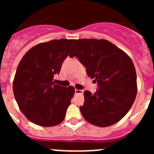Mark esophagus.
I'll return each instance as SVG.
<instances>
[{"label": "esophagus", "mask_w": 154, "mask_h": 154, "mask_svg": "<svg viewBox=\"0 0 154 154\" xmlns=\"http://www.w3.org/2000/svg\"><path fill=\"white\" fill-rule=\"evenodd\" d=\"M75 94H82L83 93V90H80V89H75Z\"/></svg>", "instance_id": "esophagus-1"}]
</instances>
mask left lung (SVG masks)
Segmentation results:
<instances>
[{"label":"left lung","mask_w":154,"mask_h":154,"mask_svg":"<svg viewBox=\"0 0 154 154\" xmlns=\"http://www.w3.org/2000/svg\"><path fill=\"white\" fill-rule=\"evenodd\" d=\"M77 57L87 75L97 82L99 89L92 95L84 92L80 107L84 119L91 124L106 127L123 119L135 101L137 73L130 57L106 39H78L69 57Z\"/></svg>","instance_id":"1"}]
</instances>
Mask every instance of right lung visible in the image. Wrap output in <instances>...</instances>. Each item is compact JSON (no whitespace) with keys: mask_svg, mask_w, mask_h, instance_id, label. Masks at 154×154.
<instances>
[{"mask_svg":"<svg viewBox=\"0 0 154 154\" xmlns=\"http://www.w3.org/2000/svg\"><path fill=\"white\" fill-rule=\"evenodd\" d=\"M75 39L42 42L28 50L19 62L13 81V92L19 109L31 123L54 126L65 119L75 93L72 85L53 82L69 55Z\"/></svg>","mask_w":154,"mask_h":154,"instance_id":"obj_1","label":"right lung"}]
</instances>
